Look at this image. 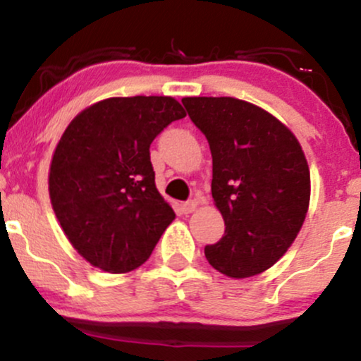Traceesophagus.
<instances>
[{
  "label": "esophagus",
  "mask_w": 361,
  "mask_h": 361,
  "mask_svg": "<svg viewBox=\"0 0 361 361\" xmlns=\"http://www.w3.org/2000/svg\"><path fill=\"white\" fill-rule=\"evenodd\" d=\"M195 209H197V202L195 200H188V202H183V204H181V212L183 214H192Z\"/></svg>",
  "instance_id": "34e87169"
}]
</instances>
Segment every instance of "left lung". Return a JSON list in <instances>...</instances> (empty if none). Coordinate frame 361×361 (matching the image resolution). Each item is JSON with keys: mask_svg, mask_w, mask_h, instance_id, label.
Here are the masks:
<instances>
[{"mask_svg": "<svg viewBox=\"0 0 361 361\" xmlns=\"http://www.w3.org/2000/svg\"><path fill=\"white\" fill-rule=\"evenodd\" d=\"M209 140L212 197L226 233L205 258L231 279L268 270L299 234L310 198V173L299 140L252 103L231 97L183 98Z\"/></svg>", "mask_w": 361, "mask_h": 361, "instance_id": "obj_1", "label": "left lung"}]
</instances>
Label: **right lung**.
Here are the masks:
<instances>
[{
	"label": "right lung",
	"mask_w": 361,
	"mask_h": 361,
	"mask_svg": "<svg viewBox=\"0 0 361 361\" xmlns=\"http://www.w3.org/2000/svg\"><path fill=\"white\" fill-rule=\"evenodd\" d=\"M185 115L171 97L109 98L64 130L49 195L69 243L93 267L135 270L173 222L175 212L156 188L149 147Z\"/></svg>",
	"instance_id": "1"
}]
</instances>
